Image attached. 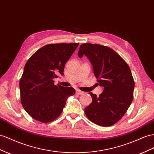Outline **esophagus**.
<instances>
[{
  "mask_svg": "<svg viewBox=\"0 0 154 154\" xmlns=\"http://www.w3.org/2000/svg\"><path fill=\"white\" fill-rule=\"evenodd\" d=\"M76 93L77 94H78V95H81V94H84V93L83 92V91H80V90L77 89V90H76Z\"/></svg>",
  "mask_w": 154,
  "mask_h": 154,
  "instance_id": "obj_1",
  "label": "esophagus"
}]
</instances>
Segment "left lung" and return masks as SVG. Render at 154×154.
Here are the masks:
<instances>
[{"instance_id": "1", "label": "left lung", "mask_w": 154, "mask_h": 154, "mask_svg": "<svg viewBox=\"0 0 154 154\" xmlns=\"http://www.w3.org/2000/svg\"><path fill=\"white\" fill-rule=\"evenodd\" d=\"M85 55L103 91L97 97L89 93L92 102L85 108L91 122L101 126L113 125L126 113L134 97L135 82L126 62L113 49L91 43L81 45L79 57Z\"/></svg>"}]
</instances>
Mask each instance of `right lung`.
Listing matches in <instances>:
<instances>
[{
	"mask_svg": "<svg viewBox=\"0 0 154 154\" xmlns=\"http://www.w3.org/2000/svg\"><path fill=\"white\" fill-rule=\"evenodd\" d=\"M79 43L49 44L36 51L24 66L19 82L20 102L31 117L47 123L57 119L67 98L75 94L72 87L54 85L57 74L63 75L65 65Z\"/></svg>",
	"mask_w": 154,
	"mask_h": 154,
	"instance_id": "1",
	"label": "right lung"
}]
</instances>
